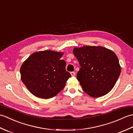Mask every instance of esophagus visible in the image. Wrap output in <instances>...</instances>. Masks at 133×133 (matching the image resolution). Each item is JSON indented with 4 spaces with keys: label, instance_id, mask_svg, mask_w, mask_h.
Returning a JSON list of instances; mask_svg holds the SVG:
<instances>
[{
    "label": "esophagus",
    "instance_id": "34e87169",
    "mask_svg": "<svg viewBox=\"0 0 133 133\" xmlns=\"http://www.w3.org/2000/svg\"><path fill=\"white\" fill-rule=\"evenodd\" d=\"M71 75L72 77H74V76H75V73L74 72H71Z\"/></svg>",
    "mask_w": 133,
    "mask_h": 133
}]
</instances>
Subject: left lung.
<instances>
[{
	"label": "left lung",
	"instance_id": "1",
	"mask_svg": "<svg viewBox=\"0 0 133 133\" xmlns=\"http://www.w3.org/2000/svg\"><path fill=\"white\" fill-rule=\"evenodd\" d=\"M81 68L77 78L83 91L93 98L107 94L113 88L121 69L116 54L101 46H83L73 50Z\"/></svg>",
	"mask_w": 133,
	"mask_h": 133
}]
</instances>
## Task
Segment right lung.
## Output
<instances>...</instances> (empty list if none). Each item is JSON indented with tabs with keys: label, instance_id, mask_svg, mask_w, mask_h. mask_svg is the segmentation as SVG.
<instances>
[{
	"label": "right lung",
	"instance_id": "obj_1",
	"mask_svg": "<svg viewBox=\"0 0 133 133\" xmlns=\"http://www.w3.org/2000/svg\"><path fill=\"white\" fill-rule=\"evenodd\" d=\"M63 54L51 50L35 52L22 64L21 79L35 97L43 99L55 97L71 77L66 70V62L60 59Z\"/></svg>",
	"mask_w": 133,
	"mask_h": 133
}]
</instances>
